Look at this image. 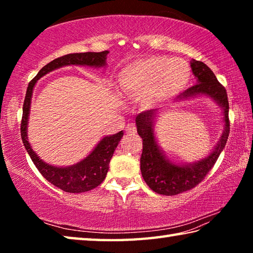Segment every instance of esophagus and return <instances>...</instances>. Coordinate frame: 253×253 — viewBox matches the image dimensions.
I'll return each mask as SVG.
<instances>
[{
    "label": "esophagus",
    "mask_w": 253,
    "mask_h": 253,
    "mask_svg": "<svg viewBox=\"0 0 253 253\" xmlns=\"http://www.w3.org/2000/svg\"><path fill=\"white\" fill-rule=\"evenodd\" d=\"M126 134L128 135H135L136 134V126L134 124H128L126 126Z\"/></svg>",
    "instance_id": "1"
}]
</instances>
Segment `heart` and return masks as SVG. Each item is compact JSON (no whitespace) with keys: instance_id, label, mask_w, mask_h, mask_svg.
<instances>
[{"instance_id":"1","label":"heart","mask_w":253,"mask_h":253,"mask_svg":"<svg viewBox=\"0 0 253 253\" xmlns=\"http://www.w3.org/2000/svg\"><path fill=\"white\" fill-rule=\"evenodd\" d=\"M191 79V69L181 59L151 55L124 68L119 84L128 98H139L144 108L165 104L178 95Z\"/></svg>"}]
</instances>
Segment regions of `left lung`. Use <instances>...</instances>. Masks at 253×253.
I'll use <instances>...</instances> for the list:
<instances>
[{
    "instance_id": "left-lung-1",
    "label": "left lung",
    "mask_w": 253,
    "mask_h": 253,
    "mask_svg": "<svg viewBox=\"0 0 253 253\" xmlns=\"http://www.w3.org/2000/svg\"><path fill=\"white\" fill-rule=\"evenodd\" d=\"M192 71L198 79L193 87L186 89L178 100L187 99L199 95L211 97L223 110L224 130L214 151L203 160L193 164L176 165L166 160L164 153L158 146L154 135V123L156 111L147 110L136 117L137 132L143 139V153L140 156V172L144 181L155 192L162 195H176L190 191L207 176L215 164L221 152L225 147L230 134L229 100L225 88L217 81L215 75L202 61L193 60Z\"/></svg>"
}]
</instances>
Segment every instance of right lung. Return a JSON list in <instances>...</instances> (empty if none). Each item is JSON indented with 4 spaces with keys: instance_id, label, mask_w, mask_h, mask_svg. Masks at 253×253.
<instances>
[{
    "instance_id": "add662e5",
    "label": "right lung",
    "mask_w": 253,
    "mask_h": 253,
    "mask_svg": "<svg viewBox=\"0 0 253 253\" xmlns=\"http://www.w3.org/2000/svg\"><path fill=\"white\" fill-rule=\"evenodd\" d=\"M109 51H101V52H84V53H70L62 55V57L54 59L49 62L38 72V75L30 81L28 85L25 99L23 102V114L21 121V138L25 149L31 157L33 164L39 169L46 181L59 187L60 190L68 192V193H83V192L90 191L97 187L104 181L107 172L109 169V162L114 155L115 149L121 142L124 135L123 130L115 135L106 136L98 143L95 149L89 155L75 165L68 168H57L44 163L40 160L36 152H33L30 146L27 134L28 119L30 114V105L34 84L41 77L48 74L58 68L69 66V65H80L89 67H104L106 65L107 54Z\"/></svg>"
}]
</instances>
